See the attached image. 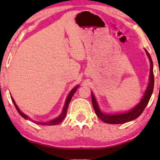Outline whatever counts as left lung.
<instances>
[{
	"label": "left lung",
	"instance_id": "1",
	"mask_svg": "<svg viewBox=\"0 0 160 160\" xmlns=\"http://www.w3.org/2000/svg\"><path fill=\"white\" fill-rule=\"evenodd\" d=\"M147 55L149 57V59L150 62V82L148 84L147 90L145 92L144 96H143L142 99L139 104H138L135 108H134L132 111L127 112V113H118V114H104V113H102L100 110H99L98 104H97L96 101L94 97V95L92 93V102L93 108H94L95 112L96 113L97 117L99 119H101L103 122H106V123L109 124H121L125 123V122H129L137 117H138L142 112L144 111V108L148 105V102H149L150 97H151L152 93L153 91V86H154V76H153V62H152L151 57H150L149 52L147 50Z\"/></svg>",
	"mask_w": 160,
	"mask_h": 160
}]
</instances>
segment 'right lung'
<instances>
[{"label": "right lung", "instance_id": "add662e5", "mask_svg": "<svg viewBox=\"0 0 160 160\" xmlns=\"http://www.w3.org/2000/svg\"><path fill=\"white\" fill-rule=\"evenodd\" d=\"M79 87L78 86H75L74 89H72L71 92H70L69 95H68V98L66 99V102H65V106H64V108H63V111H62V113H61V115L59 116L58 117H57L56 119H55V120H51V121H49V122H37V121H34L32 120V122H34V123H37V124H40V125H43V126H55V125H57L58 123H60V122H62V120L65 119V117H66V114H67V110H68V104L70 103V102H71V98H72V96L74 95V92L77 91V89H78V88ZM12 99V102H13L14 105H15V107L16 108V110H17V111L19 112V113L20 115L22 116V117H23V118L26 119V120H32L30 118H29L28 117L27 115L24 114V113L22 112L19 109V108H18V106L16 105L15 102H14L13 98H11Z\"/></svg>", "mask_w": 160, "mask_h": 160}]
</instances>
